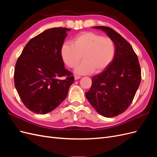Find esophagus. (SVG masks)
Segmentation results:
<instances>
[{
    "instance_id": "obj_1",
    "label": "esophagus",
    "mask_w": 157,
    "mask_h": 157,
    "mask_svg": "<svg viewBox=\"0 0 157 157\" xmlns=\"http://www.w3.org/2000/svg\"><path fill=\"white\" fill-rule=\"evenodd\" d=\"M80 78H81V77H80V76H77V75L75 76V80H77Z\"/></svg>"
}]
</instances>
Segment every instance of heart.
Returning <instances> with one entry per match:
<instances>
[{"label": "heart", "mask_w": 157, "mask_h": 157, "mask_svg": "<svg viewBox=\"0 0 157 157\" xmlns=\"http://www.w3.org/2000/svg\"><path fill=\"white\" fill-rule=\"evenodd\" d=\"M115 53L113 39L94 32L80 33L74 37L72 44L64 42L60 49L61 59L70 68L75 67L82 56L83 61L75 70L80 75L101 72L112 62Z\"/></svg>", "instance_id": "b5f03b06"}]
</instances>
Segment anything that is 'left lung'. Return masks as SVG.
Here are the masks:
<instances>
[{
    "instance_id": "left-lung-1",
    "label": "left lung",
    "mask_w": 157,
    "mask_h": 157,
    "mask_svg": "<svg viewBox=\"0 0 157 157\" xmlns=\"http://www.w3.org/2000/svg\"><path fill=\"white\" fill-rule=\"evenodd\" d=\"M93 28L105 32L115 42L116 53L112 62L101 73L94 76L86 97L96 111L107 118L120 115L130 105L141 82V69L132 46L108 27Z\"/></svg>"
}]
</instances>
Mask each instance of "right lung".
<instances>
[{
  "label": "right lung",
  "mask_w": 157,
  "mask_h": 157,
  "mask_svg": "<svg viewBox=\"0 0 157 157\" xmlns=\"http://www.w3.org/2000/svg\"><path fill=\"white\" fill-rule=\"evenodd\" d=\"M70 31L63 27L45 30L27 42L17 60L15 87L23 104L32 112L48 113L67 96L74 77L65 69L60 49Z\"/></svg>",
  "instance_id": "right-lung-1"
}]
</instances>
